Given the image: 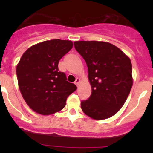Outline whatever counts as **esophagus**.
<instances>
[{
  "label": "esophagus",
  "mask_w": 153,
  "mask_h": 153,
  "mask_svg": "<svg viewBox=\"0 0 153 153\" xmlns=\"http://www.w3.org/2000/svg\"><path fill=\"white\" fill-rule=\"evenodd\" d=\"M80 82H81V79H80V78H76V80H75V84L77 86H78L80 84Z\"/></svg>",
  "instance_id": "1"
}]
</instances>
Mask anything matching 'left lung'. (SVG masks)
<instances>
[{"mask_svg": "<svg viewBox=\"0 0 153 153\" xmlns=\"http://www.w3.org/2000/svg\"><path fill=\"white\" fill-rule=\"evenodd\" d=\"M74 45L85 60L92 87L89 99L81 101L83 112L95 120L113 116L132 89L130 59L119 48L105 41H75Z\"/></svg>", "mask_w": 153, "mask_h": 153, "instance_id": "1", "label": "left lung"}]
</instances>
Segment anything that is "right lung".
I'll use <instances>...</instances> for the list:
<instances>
[{"label":"right lung","mask_w":153,"mask_h":153,"mask_svg":"<svg viewBox=\"0 0 153 153\" xmlns=\"http://www.w3.org/2000/svg\"><path fill=\"white\" fill-rule=\"evenodd\" d=\"M73 47L69 40L53 39L29 48L17 64L18 87L24 101L34 112L43 115L64 109L68 96L77 86L68 82L58 62Z\"/></svg>","instance_id":"right-lung-1"}]
</instances>
